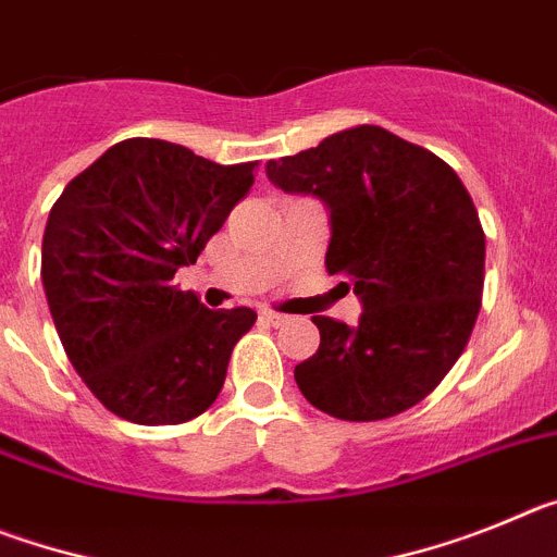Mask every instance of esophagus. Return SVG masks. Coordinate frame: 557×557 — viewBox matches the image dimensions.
<instances>
[{
  "label": "esophagus",
  "instance_id": "esophagus-1",
  "mask_svg": "<svg viewBox=\"0 0 557 557\" xmlns=\"http://www.w3.org/2000/svg\"><path fill=\"white\" fill-rule=\"evenodd\" d=\"M262 321H268L270 326H284V323H287V314L273 312V309H262Z\"/></svg>",
  "mask_w": 557,
  "mask_h": 557
}]
</instances>
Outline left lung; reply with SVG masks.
Instances as JSON below:
<instances>
[{
  "instance_id": "1",
  "label": "left lung",
  "mask_w": 557,
  "mask_h": 557,
  "mask_svg": "<svg viewBox=\"0 0 557 557\" xmlns=\"http://www.w3.org/2000/svg\"><path fill=\"white\" fill-rule=\"evenodd\" d=\"M284 191L329 206V275L362 298L357 326L314 314L318 354L295 366L304 398L339 421H382L430 396L482 307L485 231L469 189L435 152L376 125L268 164Z\"/></svg>"
}]
</instances>
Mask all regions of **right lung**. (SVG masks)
<instances>
[{"label": "right lung", "instance_id": "add662e5", "mask_svg": "<svg viewBox=\"0 0 557 557\" xmlns=\"http://www.w3.org/2000/svg\"><path fill=\"white\" fill-rule=\"evenodd\" d=\"M259 161L214 164L189 147L125 139L49 211L41 282L69 362L113 416L184 424L214 405L248 307L206 309L172 284L253 186Z\"/></svg>", "mask_w": 557, "mask_h": 557}]
</instances>
